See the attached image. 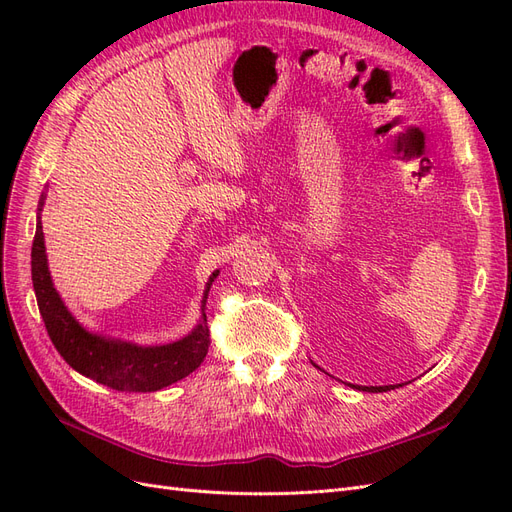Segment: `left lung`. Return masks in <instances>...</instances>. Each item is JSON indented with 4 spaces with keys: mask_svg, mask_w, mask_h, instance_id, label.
<instances>
[{
    "mask_svg": "<svg viewBox=\"0 0 512 512\" xmlns=\"http://www.w3.org/2000/svg\"><path fill=\"white\" fill-rule=\"evenodd\" d=\"M359 391H369V393H382V391H391L395 389V384L391 386H356Z\"/></svg>",
    "mask_w": 512,
    "mask_h": 512,
    "instance_id": "left-lung-1",
    "label": "left lung"
}]
</instances>
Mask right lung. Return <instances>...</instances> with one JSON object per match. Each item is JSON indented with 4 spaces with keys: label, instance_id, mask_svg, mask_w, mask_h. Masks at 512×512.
<instances>
[{
    "label": "right lung",
    "instance_id": "obj_1",
    "mask_svg": "<svg viewBox=\"0 0 512 512\" xmlns=\"http://www.w3.org/2000/svg\"><path fill=\"white\" fill-rule=\"evenodd\" d=\"M42 205L44 194L38 205V224L32 245V282L44 327L49 331L57 352L64 356V361L79 374L111 386L115 391L128 393L160 391L164 386L190 376L205 361L211 344L205 305L209 288L220 271H215L207 282L203 305H200L203 316H200L198 327L179 342L164 346H136L121 342V339L91 333L74 320L53 286L40 222Z\"/></svg>",
    "mask_w": 512,
    "mask_h": 512
}]
</instances>
